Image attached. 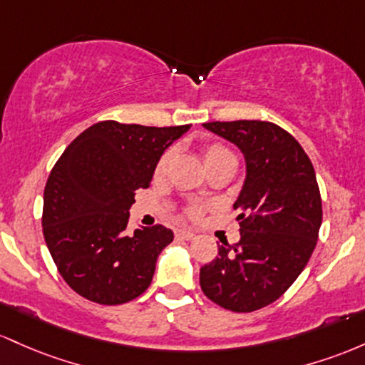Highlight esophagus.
Returning a JSON list of instances; mask_svg holds the SVG:
<instances>
[{"instance_id": "obj_1", "label": "esophagus", "mask_w": 365, "mask_h": 365, "mask_svg": "<svg viewBox=\"0 0 365 365\" xmlns=\"http://www.w3.org/2000/svg\"><path fill=\"white\" fill-rule=\"evenodd\" d=\"M175 236L181 237V240H186V241H191V240H195V237H196L193 231H186V229H179V231L175 232Z\"/></svg>"}]
</instances>
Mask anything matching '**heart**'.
Returning a JSON list of instances; mask_svg holds the SVG:
<instances>
[{"mask_svg": "<svg viewBox=\"0 0 365 365\" xmlns=\"http://www.w3.org/2000/svg\"><path fill=\"white\" fill-rule=\"evenodd\" d=\"M170 155H172L170 151L163 153V157L160 158V162H158V165H157V174H162V172L165 170L167 163H169V160H170ZM203 157H205V162H207V165L208 163L224 160V158H236L235 153H232L231 150L226 148L224 145H219V143H212V145H208L203 151ZM200 214H202V207H198V205H195V207L190 208L191 217H198Z\"/></svg>", "mask_w": 365, "mask_h": 365, "instance_id": "1", "label": "heart"}]
</instances>
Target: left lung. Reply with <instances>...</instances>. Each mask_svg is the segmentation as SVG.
Wrapping results in <instances>:
<instances>
[{"mask_svg":"<svg viewBox=\"0 0 365 365\" xmlns=\"http://www.w3.org/2000/svg\"><path fill=\"white\" fill-rule=\"evenodd\" d=\"M203 128L240 148L247 175L235 202L240 241L219 247V257L200 269V286L224 309L253 312L276 302L312 255L322 222L315 170L300 143L272 122Z\"/></svg>","mask_w":365,"mask_h":365,"instance_id":"8db88e82","label":"left lung"}]
</instances>
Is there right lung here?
Masks as SVG:
<instances>
[{
  "label": "right lung",
  "mask_w": 365,
  "mask_h": 365,
  "mask_svg": "<svg viewBox=\"0 0 365 365\" xmlns=\"http://www.w3.org/2000/svg\"><path fill=\"white\" fill-rule=\"evenodd\" d=\"M190 128L105 120L61 153L44 187L43 235L61 277L81 297L118 305L146 292L174 232L158 224L129 235V208L163 151Z\"/></svg>",
  "instance_id": "obj_1"
}]
</instances>
